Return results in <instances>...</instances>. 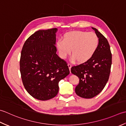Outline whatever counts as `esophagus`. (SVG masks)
Wrapping results in <instances>:
<instances>
[{
  "label": "esophagus",
  "mask_w": 126,
  "mask_h": 126,
  "mask_svg": "<svg viewBox=\"0 0 126 126\" xmlns=\"http://www.w3.org/2000/svg\"><path fill=\"white\" fill-rule=\"evenodd\" d=\"M68 68H69V70H70V71L71 70V67H72V65H71L70 63H68Z\"/></svg>",
  "instance_id": "obj_1"
}]
</instances>
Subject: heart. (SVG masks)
Wrapping results in <instances>:
<instances>
[{
  "mask_svg": "<svg viewBox=\"0 0 126 126\" xmlns=\"http://www.w3.org/2000/svg\"><path fill=\"white\" fill-rule=\"evenodd\" d=\"M99 45V38L95 33L83 31H73L64 34L56 42L59 54L65 59L71 52L72 59L84 63L91 59Z\"/></svg>",
  "mask_w": 126,
  "mask_h": 126,
  "instance_id": "1",
  "label": "heart"
}]
</instances>
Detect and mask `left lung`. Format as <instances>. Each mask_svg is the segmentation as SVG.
<instances>
[{"label":"left lung","instance_id":"left-lung-1","mask_svg":"<svg viewBox=\"0 0 126 126\" xmlns=\"http://www.w3.org/2000/svg\"><path fill=\"white\" fill-rule=\"evenodd\" d=\"M99 38V45L91 59L71 68V72L78 77L79 83L75 92L79 97L91 98L101 92L108 81L112 55L107 38L98 30L92 28Z\"/></svg>","mask_w":126,"mask_h":126}]
</instances>
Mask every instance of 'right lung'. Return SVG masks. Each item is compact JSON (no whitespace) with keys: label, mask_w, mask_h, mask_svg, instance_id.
<instances>
[{"label":"right lung","mask_w":126,"mask_h":126,"mask_svg":"<svg viewBox=\"0 0 126 126\" xmlns=\"http://www.w3.org/2000/svg\"><path fill=\"white\" fill-rule=\"evenodd\" d=\"M57 28L40 30L23 46L20 72L25 90L34 98L47 101L55 97L59 83L70 73L67 63L56 54Z\"/></svg>","instance_id":"1"}]
</instances>
